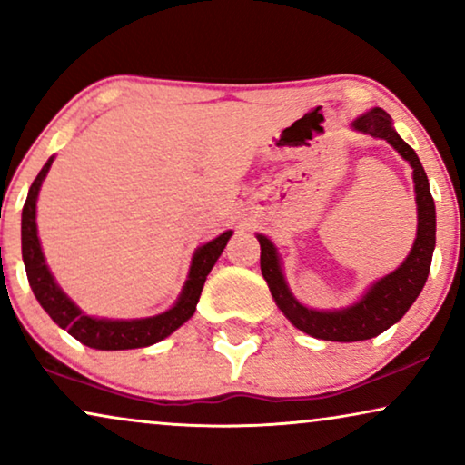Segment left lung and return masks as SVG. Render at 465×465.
<instances>
[{"instance_id":"obj_1","label":"left lung","mask_w":465,"mask_h":465,"mask_svg":"<svg viewBox=\"0 0 465 465\" xmlns=\"http://www.w3.org/2000/svg\"><path fill=\"white\" fill-rule=\"evenodd\" d=\"M353 129L366 133L377 139H385L398 154L409 161L412 167V182H415L417 201V239L412 250L402 264L390 275L381 277L372 283L364 296L351 307L334 311H317L298 302L285 283L282 262H279L277 247L264 234H258L260 241V269L269 283V290L275 298L277 307L294 323L298 330L322 341L355 342L379 336L393 326L411 309V304L421 294L430 275L431 253L436 247V207L430 193L428 175L421 167V161L415 150L398 135L393 129L390 114L381 107L361 114L353 120Z\"/></svg>"}]
</instances>
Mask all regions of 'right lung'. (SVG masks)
I'll return each mask as SVG.
<instances>
[{
    "label": "right lung",
    "instance_id": "right-lung-1",
    "mask_svg": "<svg viewBox=\"0 0 465 465\" xmlns=\"http://www.w3.org/2000/svg\"><path fill=\"white\" fill-rule=\"evenodd\" d=\"M53 158L44 164L40 173L31 183L27 201L23 207V220H21V243H23V262L25 271H27V279L31 290L42 304V309L53 317L54 323H59L63 330H67L75 341L82 345L101 349V351H120V349H137L148 347L154 342L167 339L171 332H175L183 322H188L194 315L196 302H199L203 285L209 271L213 269L215 260L224 252V247L231 239L232 231L222 232L209 243L201 245L194 252L193 264H190V272L186 283L177 302L169 311L161 315L143 317V320H99V317L86 315L75 302L56 285L53 272L48 271L46 260H44L40 239H37V224H35V203L37 194H40L42 182L46 177Z\"/></svg>",
    "mask_w": 465,
    "mask_h": 465
}]
</instances>
